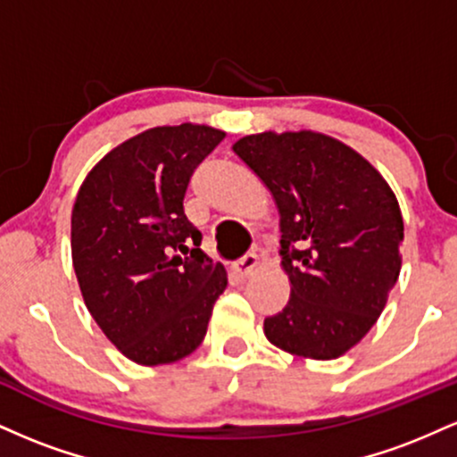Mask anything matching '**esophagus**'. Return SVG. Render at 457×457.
Wrapping results in <instances>:
<instances>
[{"instance_id": "obj_1", "label": "esophagus", "mask_w": 457, "mask_h": 457, "mask_svg": "<svg viewBox=\"0 0 457 457\" xmlns=\"http://www.w3.org/2000/svg\"><path fill=\"white\" fill-rule=\"evenodd\" d=\"M258 264H260L258 255H255V253H245L243 258H240V260L234 264V270H236V275L249 277L251 272L258 269Z\"/></svg>"}]
</instances>
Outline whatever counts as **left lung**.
I'll list each match as a JSON object with an SVG mask.
<instances>
[{"instance_id": "1", "label": "left lung", "mask_w": 457, "mask_h": 457, "mask_svg": "<svg viewBox=\"0 0 457 457\" xmlns=\"http://www.w3.org/2000/svg\"><path fill=\"white\" fill-rule=\"evenodd\" d=\"M234 152L269 187L281 214L287 305L264 320L270 344L328 361L365 337L400 277L403 221L374 167L327 135H246Z\"/></svg>"}]
</instances>
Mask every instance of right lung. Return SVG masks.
<instances>
[{"label":"right lung","mask_w":457,"mask_h":457,"mask_svg":"<svg viewBox=\"0 0 457 457\" xmlns=\"http://www.w3.org/2000/svg\"><path fill=\"white\" fill-rule=\"evenodd\" d=\"M223 137L199 124L150 129L109 152L77 193L72 266L83 301L139 365L191 354L228 286L182 206L193 170Z\"/></svg>","instance_id":"right-lung-1"}]
</instances>
